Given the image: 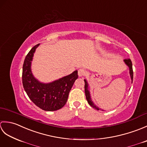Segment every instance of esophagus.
Instances as JSON below:
<instances>
[{"instance_id":"obj_1","label":"esophagus","mask_w":147,"mask_h":147,"mask_svg":"<svg viewBox=\"0 0 147 147\" xmlns=\"http://www.w3.org/2000/svg\"><path fill=\"white\" fill-rule=\"evenodd\" d=\"M78 76L80 77H82L85 75L86 74V71L84 69H80L78 70Z\"/></svg>"}]
</instances>
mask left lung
I'll use <instances>...</instances> for the list:
<instances>
[{"label":"left lung","mask_w":147,"mask_h":147,"mask_svg":"<svg viewBox=\"0 0 147 147\" xmlns=\"http://www.w3.org/2000/svg\"><path fill=\"white\" fill-rule=\"evenodd\" d=\"M125 64L129 67V74H130V76H131V82L133 83V65H132V62L131 61L130 59H124V60ZM85 81V95H86V98L88 101V103L90 104V105L93 108H94L96 110H100L101 109H99L97 106H96L94 103L93 102L91 99V96H90V91L88 90V82H86V80H84ZM104 111V110H102Z\"/></svg>","instance_id":"left-lung-1"}]
</instances>
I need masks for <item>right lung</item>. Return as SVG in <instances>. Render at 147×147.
Listing matches in <instances>:
<instances>
[{"instance_id": "1", "label": "right lung", "mask_w": 147, "mask_h": 147, "mask_svg": "<svg viewBox=\"0 0 147 147\" xmlns=\"http://www.w3.org/2000/svg\"><path fill=\"white\" fill-rule=\"evenodd\" d=\"M39 45L34 46L24 59L22 74L23 85L28 97L36 106L45 111H57L67 102L69 93L78 77V71L51 83L40 82L33 76L31 70L33 54Z\"/></svg>"}]
</instances>
